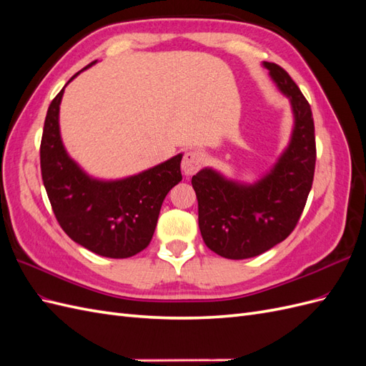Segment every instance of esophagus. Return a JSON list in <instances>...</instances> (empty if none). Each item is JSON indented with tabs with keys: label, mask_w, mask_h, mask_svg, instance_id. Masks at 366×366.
<instances>
[{
	"label": "esophagus",
	"mask_w": 366,
	"mask_h": 366,
	"mask_svg": "<svg viewBox=\"0 0 366 366\" xmlns=\"http://www.w3.org/2000/svg\"><path fill=\"white\" fill-rule=\"evenodd\" d=\"M204 163V156L200 151H187L182 162V169L186 175H194L195 172L200 171V168Z\"/></svg>",
	"instance_id": "34e87169"
}]
</instances>
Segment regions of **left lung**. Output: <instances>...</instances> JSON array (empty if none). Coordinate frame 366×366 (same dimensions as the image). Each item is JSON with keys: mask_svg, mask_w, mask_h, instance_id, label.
<instances>
[{"mask_svg": "<svg viewBox=\"0 0 366 366\" xmlns=\"http://www.w3.org/2000/svg\"><path fill=\"white\" fill-rule=\"evenodd\" d=\"M264 67L290 99L295 127L289 147L273 169L254 184L227 180L209 168L192 177L204 244L229 259L253 258L289 237L313 184L316 139L312 108L282 67L273 62H264Z\"/></svg>", "mask_w": 366, "mask_h": 366, "instance_id": "obj_1", "label": "left lung"}]
</instances>
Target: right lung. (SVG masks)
I'll return each instance as SVG.
<instances>
[{"instance_id":"1","label":"right lung","mask_w":366,"mask_h":366,"mask_svg":"<svg viewBox=\"0 0 366 366\" xmlns=\"http://www.w3.org/2000/svg\"><path fill=\"white\" fill-rule=\"evenodd\" d=\"M64 88L47 109L39 149L42 182L54 217L65 234L90 252L107 258L134 257L148 247L164 197L182 182L183 156L122 180L92 179L62 145L59 105Z\"/></svg>"}]
</instances>
